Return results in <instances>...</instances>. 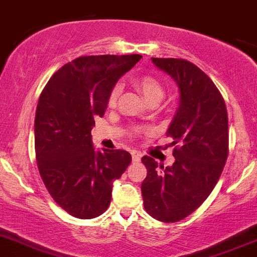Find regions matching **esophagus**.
I'll list each match as a JSON object with an SVG mask.
<instances>
[{"label":"esophagus","instance_id":"obj_1","mask_svg":"<svg viewBox=\"0 0 257 257\" xmlns=\"http://www.w3.org/2000/svg\"><path fill=\"white\" fill-rule=\"evenodd\" d=\"M132 158H133V162H134V163H139V162H140V159H141V155L139 152H132Z\"/></svg>","mask_w":257,"mask_h":257}]
</instances>
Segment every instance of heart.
Masks as SVG:
<instances>
[{
  "mask_svg": "<svg viewBox=\"0 0 257 257\" xmlns=\"http://www.w3.org/2000/svg\"><path fill=\"white\" fill-rule=\"evenodd\" d=\"M135 85L139 88V90L143 93V95L145 96L146 101L149 102L150 105L151 104H156L157 105L158 102H161V100L163 99L164 90L163 84L162 82L159 81L158 78H156L155 76L151 75H144L141 77H139L135 79ZM119 94V85H116L113 89L111 90L110 96H108V106H114L116 105L117 98H118ZM145 131L144 128H138L137 132H143Z\"/></svg>",
  "mask_w": 257,
  "mask_h": 257,
  "instance_id": "obj_1",
  "label": "heart"
}]
</instances>
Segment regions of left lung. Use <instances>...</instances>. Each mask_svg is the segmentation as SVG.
Returning <instances> with one entry per match:
<instances>
[{"instance_id": "obj_1", "label": "left lung", "mask_w": 257, "mask_h": 257, "mask_svg": "<svg viewBox=\"0 0 257 257\" xmlns=\"http://www.w3.org/2000/svg\"><path fill=\"white\" fill-rule=\"evenodd\" d=\"M178 84L180 104L167 131L173 138L172 167L144 156L147 176L141 184L145 210L162 222H178L208 198L228 156V117L225 100L198 66L174 58H152Z\"/></svg>"}]
</instances>
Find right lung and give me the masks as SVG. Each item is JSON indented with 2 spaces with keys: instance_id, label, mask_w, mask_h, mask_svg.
<instances>
[{
  "instance_id": "1",
  "label": "right lung",
  "mask_w": 257,
  "mask_h": 257,
  "mask_svg": "<svg viewBox=\"0 0 257 257\" xmlns=\"http://www.w3.org/2000/svg\"><path fill=\"white\" fill-rule=\"evenodd\" d=\"M141 58L79 57L52 76L38 99V172L55 203L77 219H94L106 211L112 184L132 162L124 150L95 151L90 132L94 118L104 116L114 84Z\"/></svg>"
}]
</instances>
